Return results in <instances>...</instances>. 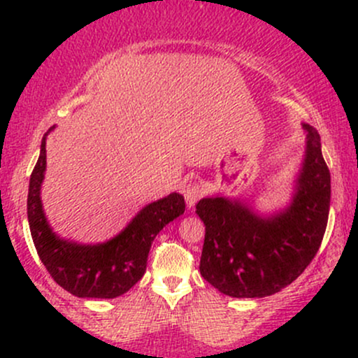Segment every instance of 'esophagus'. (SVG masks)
Wrapping results in <instances>:
<instances>
[{
  "label": "esophagus",
  "instance_id": "34e87169",
  "mask_svg": "<svg viewBox=\"0 0 358 358\" xmlns=\"http://www.w3.org/2000/svg\"><path fill=\"white\" fill-rule=\"evenodd\" d=\"M202 193H203V188L200 187L199 182H190L187 187H185L183 196H185V202L188 205V208H192L193 205L199 202Z\"/></svg>",
  "mask_w": 358,
  "mask_h": 358
}]
</instances>
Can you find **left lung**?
Here are the masks:
<instances>
[{
    "mask_svg": "<svg viewBox=\"0 0 358 358\" xmlns=\"http://www.w3.org/2000/svg\"><path fill=\"white\" fill-rule=\"evenodd\" d=\"M306 158L293 203L261 219L245 205L224 196L202 199L196 213L205 224L200 274L232 298L278 293L305 271L322 245L330 212V170L320 134L310 124Z\"/></svg>",
    "mask_w": 358,
    "mask_h": 358,
    "instance_id": "left-lung-1",
    "label": "left lung"
}]
</instances>
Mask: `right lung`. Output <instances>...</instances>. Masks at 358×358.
Instances as JSON below:
<instances>
[{
	"instance_id": "right-lung-1",
	"label": "right lung",
	"mask_w": 358,
	"mask_h": 358,
	"mask_svg": "<svg viewBox=\"0 0 358 358\" xmlns=\"http://www.w3.org/2000/svg\"><path fill=\"white\" fill-rule=\"evenodd\" d=\"M45 136L30 176L27 202L36 252L53 281L69 293L79 298L121 296L145 274L148 254L158 232L185 212L183 196L171 193L146 205L124 231L104 244L79 245L62 241L48 227L40 202V185L47 166Z\"/></svg>"
}]
</instances>
